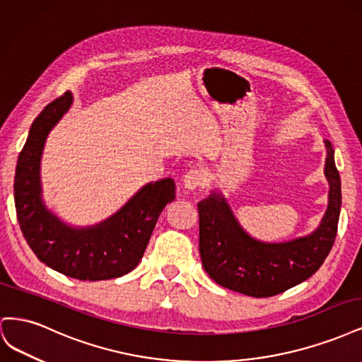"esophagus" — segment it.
Here are the masks:
<instances>
[{
	"instance_id": "1",
	"label": "esophagus",
	"mask_w": 362,
	"mask_h": 362,
	"mask_svg": "<svg viewBox=\"0 0 362 362\" xmlns=\"http://www.w3.org/2000/svg\"><path fill=\"white\" fill-rule=\"evenodd\" d=\"M182 182H184V189H187L189 192H194L196 189H199L204 184V175L201 170L192 169L184 175Z\"/></svg>"
}]
</instances>
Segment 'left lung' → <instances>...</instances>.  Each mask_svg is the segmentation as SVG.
Segmentation results:
<instances>
[{
	"label": "left lung",
	"instance_id": "left-lung-1",
	"mask_svg": "<svg viewBox=\"0 0 362 362\" xmlns=\"http://www.w3.org/2000/svg\"><path fill=\"white\" fill-rule=\"evenodd\" d=\"M329 202L319 228L284 243H264L240 226L222 194L198 204L199 252L205 272L218 286L252 298H270L298 286L320 269L334 246L341 210V181L334 148L325 141Z\"/></svg>",
	"mask_w": 362,
	"mask_h": 362
}]
</instances>
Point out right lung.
<instances>
[{
  "label": "right lung",
  "mask_w": 362,
  "mask_h": 362,
  "mask_svg": "<svg viewBox=\"0 0 362 362\" xmlns=\"http://www.w3.org/2000/svg\"><path fill=\"white\" fill-rule=\"evenodd\" d=\"M72 93L49 103L33 122L15 173L16 216L28 246L45 264L80 281L124 276L144 257L161 211L175 199V182L164 178L146 184L107 221L72 228L42 201L40 158L52 127L68 112Z\"/></svg>",
  "instance_id": "1"
}]
</instances>
